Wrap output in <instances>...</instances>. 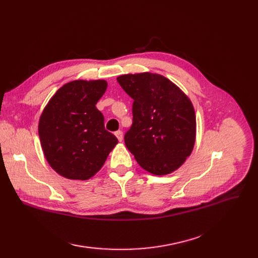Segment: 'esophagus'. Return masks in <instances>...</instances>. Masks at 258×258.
Instances as JSON below:
<instances>
[{"instance_id":"esophagus-1","label":"esophagus","mask_w":258,"mask_h":258,"mask_svg":"<svg viewBox=\"0 0 258 258\" xmlns=\"http://www.w3.org/2000/svg\"><path fill=\"white\" fill-rule=\"evenodd\" d=\"M115 135H116L117 139H118L120 142L122 141V139H123V133H122V131H117V132H115Z\"/></svg>"}]
</instances>
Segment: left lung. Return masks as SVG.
<instances>
[{"instance_id":"8db88e82","label":"left lung","mask_w":258,"mask_h":258,"mask_svg":"<svg viewBox=\"0 0 258 258\" xmlns=\"http://www.w3.org/2000/svg\"><path fill=\"white\" fill-rule=\"evenodd\" d=\"M134 99L133 124L124 142L139 165L156 175L178 169L196 141V113L186 95L164 76L126 74L117 78Z\"/></svg>"}]
</instances>
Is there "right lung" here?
<instances>
[{"label": "right lung", "mask_w": 258, "mask_h": 258, "mask_svg": "<svg viewBox=\"0 0 258 258\" xmlns=\"http://www.w3.org/2000/svg\"><path fill=\"white\" fill-rule=\"evenodd\" d=\"M105 80H75L62 86L39 118L38 135L50 166L62 177L88 180L104 164L118 139L104 127L96 107Z\"/></svg>", "instance_id": "add662e5"}]
</instances>
